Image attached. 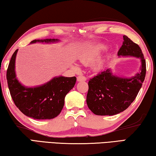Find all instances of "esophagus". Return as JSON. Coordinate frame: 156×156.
<instances>
[{
  "instance_id": "obj_1",
  "label": "esophagus",
  "mask_w": 156,
  "mask_h": 156,
  "mask_svg": "<svg viewBox=\"0 0 156 156\" xmlns=\"http://www.w3.org/2000/svg\"><path fill=\"white\" fill-rule=\"evenodd\" d=\"M87 78L83 76H79L77 77V81L78 82H82V81H86Z\"/></svg>"
}]
</instances>
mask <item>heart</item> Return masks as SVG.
<instances>
[{
  "instance_id": "obj_1",
  "label": "heart",
  "mask_w": 156,
  "mask_h": 156,
  "mask_svg": "<svg viewBox=\"0 0 156 156\" xmlns=\"http://www.w3.org/2000/svg\"><path fill=\"white\" fill-rule=\"evenodd\" d=\"M107 48V47L105 45V44H100V45H98L97 47H95L91 51L89 52L88 54L84 55L83 58H81L80 62L83 63H85L93 61V60H94L96 58L98 57L101 54V53L102 51H105ZM72 68L75 71H78L79 69L77 66H73Z\"/></svg>"
}]
</instances>
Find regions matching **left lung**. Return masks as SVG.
Segmentation results:
<instances>
[{
	"mask_svg": "<svg viewBox=\"0 0 156 156\" xmlns=\"http://www.w3.org/2000/svg\"><path fill=\"white\" fill-rule=\"evenodd\" d=\"M123 40L118 56L140 58V69L131 78L114 75L107 69L89 80L87 104L96 115H113L124 112L136 99L144 80L146 61L140 47L126 36H123Z\"/></svg>",
	"mask_w": 156,
	"mask_h": 156,
	"instance_id": "left-lung-1",
	"label": "left lung"
}]
</instances>
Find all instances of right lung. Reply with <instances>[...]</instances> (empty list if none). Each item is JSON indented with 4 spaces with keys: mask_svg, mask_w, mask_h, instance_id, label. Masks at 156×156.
<instances>
[{
    "mask_svg": "<svg viewBox=\"0 0 156 156\" xmlns=\"http://www.w3.org/2000/svg\"><path fill=\"white\" fill-rule=\"evenodd\" d=\"M58 39L34 40L36 43H54ZM16 49L13 54L7 71V80L10 94L16 105L23 114L36 120L52 119L58 115L64 106L65 98L74 87L76 78L60 76L40 86L28 87L21 84L15 71Z\"/></svg>",
    "mask_w": 156,
    "mask_h": 156,
    "instance_id": "right-lung-1",
    "label": "right lung"
}]
</instances>
